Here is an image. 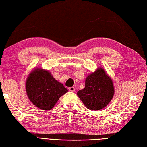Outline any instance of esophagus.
I'll list each match as a JSON object with an SVG mask.
<instances>
[{"label":"esophagus","instance_id":"obj_1","mask_svg":"<svg viewBox=\"0 0 147 147\" xmlns=\"http://www.w3.org/2000/svg\"><path fill=\"white\" fill-rule=\"evenodd\" d=\"M69 91L70 92H74L75 91H76V88H74V87H71V88H69Z\"/></svg>","mask_w":147,"mask_h":147}]
</instances>
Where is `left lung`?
<instances>
[{"label":"left lung","instance_id":"8db88e82","mask_svg":"<svg viewBox=\"0 0 147 147\" xmlns=\"http://www.w3.org/2000/svg\"><path fill=\"white\" fill-rule=\"evenodd\" d=\"M114 92L112 78L103 68H98L88 75L85 80V88L78 91L77 94L86 108L99 110L110 102Z\"/></svg>","mask_w":147,"mask_h":147}]
</instances>
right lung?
Segmentation results:
<instances>
[{"instance_id": "1", "label": "right lung", "mask_w": 147, "mask_h": 147, "mask_svg": "<svg viewBox=\"0 0 147 147\" xmlns=\"http://www.w3.org/2000/svg\"><path fill=\"white\" fill-rule=\"evenodd\" d=\"M25 89L30 101L38 109L50 110L68 89L49 70L36 68L28 76Z\"/></svg>"}]
</instances>
